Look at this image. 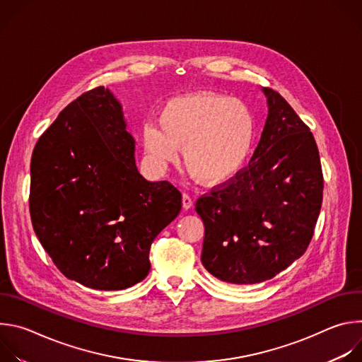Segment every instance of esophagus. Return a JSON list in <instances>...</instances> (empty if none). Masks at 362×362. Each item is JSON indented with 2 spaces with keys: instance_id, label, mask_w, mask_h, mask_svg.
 Masks as SVG:
<instances>
[{
  "instance_id": "34e87169",
  "label": "esophagus",
  "mask_w": 362,
  "mask_h": 362,
  "mask_svg": "<svg viewBox=\"0 0 362 362\" xmlns=\"http://www.w3.org/2000/svg\"><path fill=\"white\" fill-rule=\"evenodd\" d=\"M182 204H183V209H185V211L190 209L192 206H193V200H192V197H190L187 193L183 194V197H182Z\"/></svg>"
}]
</instances>
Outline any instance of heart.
I'll use <instances>...</instances> for the list:
<instances>
[{
  "instance_id": "heart-1",
  "label": "heart",
  "mask_w": 362,
  "mask_h": 362,
  "mask_svg": "<svg viewBox=\"0 0 362 362\" xmlns=\"http://www.w3.org/2000/svg\"><path fill=\"white\" fill-rule=\"evenodd\" d=\"M158 127L143 132V147L150 160L168 166L183 148L186 170L197 180L221 185L245 166L253 147L256 120L245 101L211 91L170 98Z\"/></svg>"
}]
</instances>
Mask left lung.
I'll list each match as a JSON object with an SVG mask.
<instances>
[{
    "label": "left lung",
    "mask_w": 362,
    "mask_h": 362,
    "mask_svg": "<svg viewBox=\"0 0 362 362\" xmlns=\"http://www.w3.org/2000/svg\"><path fill=\"white\" fill-rule=\"evenodd\" d=\"M262 91L268 117L249 166L196 202L204 225L202 264L238 285L272 279L302 256L322 204L313 133L279 93Z\"/></svg>",
    "instance_id": "obj_1"
}]
</instances>
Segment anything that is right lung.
Returning <instances> with one entry per match:
<instances>
[{
    "mask_svg": "<svg viewBox=\"0 0 362 362\" xmlns=\"http://www.w3.org/2000/svg\"><path fill=\"white\" fill-rule=\"evenodd\" d=\"M109 88L80 95L38 139L31 158L34 232L64 276L122 291L150 271L151 242L182 209L169 182L137 170L136 141Z\"/></svg>",
    "mask_w": 362,
    "mask_h": 362,
    "instance_id": "obj_1",
    "label": "right lung"
}]
</instances>
